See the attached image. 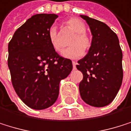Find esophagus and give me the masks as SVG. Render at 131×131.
<instances>
[{"mask_svg":"<svg viewBox=\"0 0 131 131\" xmlns=\"http://www.w3.org/2000/svg\"><path fill=\"white\" fill-rule=\"evenodd\" d=\"M72 64H73V68L74 69H76V65H77V63L75 61H72Z\"/></svg>","mask_w":131,"mask_h":131,"instance_id":"esophagus-1","label":"esophagus"}]
</instances>
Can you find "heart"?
<instances>
[{
	"mask_svg": "<svg viewBox=\"0 0 131 131\" xmlns=\"http://www.w3.org/2000/svg\"><path fill=\"white\" fill-rule=\"evenodd\" d=\"M63 25L74 32V35L70 39L69 45L71 46L65 49L62 55L64 57L71 59L81 57L83 55V51H88L92 45V40L85 32L86 26L85 23L78 18L72 17L65 20ZM48 38L52 47L57 52H60L63 48V44L55 26H51L49 29Z\"/></svg>",
	"mask_w": 131,
	"mask_h": 131,
	"instance_id": "obj_1",
	"label": "heart"
}]
</instances>
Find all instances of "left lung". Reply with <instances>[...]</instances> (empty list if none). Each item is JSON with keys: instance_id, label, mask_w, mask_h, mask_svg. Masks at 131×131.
Returning a JSON list of instances; mask_svg holds the SVG:
<instances>
[{"instance_id": "1", "label": "left lung", "mask_w": 131, "mask_h": 131, "mask_svg": "<svg viewBox=\"0 0 131 131\" xmlns=\"http://www.w3.org/2000/svg\"><path fill=\"white\" fill-rule=\"evenodd\" d=\"M92 35L88 54L78 61L83 79L79 84L81 99L95 107L109 105L115 99L123 81V53L116 34L105 23L81 15Z\"/></svg>"}]
</instances>
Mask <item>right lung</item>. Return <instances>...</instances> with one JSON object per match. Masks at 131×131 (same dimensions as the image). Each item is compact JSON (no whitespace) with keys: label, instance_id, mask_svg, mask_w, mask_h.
<instances>
[{"label":"right lung","instance_id":"1","mask_svg":"<svg viewBox=\"0 0 131 131\" xmlns=\"http://www.w3.org/2000/svg\"><path fill=\"white\" fill-rule=\"evenodd\" d=\"M57 17L55 14L32 16L8 43L12 85L24 103L34 110H44L54 103L60 81L73 68L71 60L60 57L49 41V29Z\"/></svg>","mask_w":131,"mask_h":131}]
</instances>
